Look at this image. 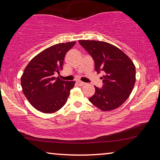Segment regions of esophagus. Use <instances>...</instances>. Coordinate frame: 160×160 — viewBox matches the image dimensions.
I'll list each match as a JSON object with an SVG mask.
<instances>
[{"mask_svg": "<svg viewBox=\"0 0 160 160\" xmlns=\"http://www.w3.org/2000/svg\"><path fill=\"white\" fill-rule=\"evenodd\" d=\"M78 85H79L80 86H84V85H86V83H85V82H81V81H78Z\"/></svg>", "mask_w": 160, "mask_h": 160, "instance_id": "esophagus-1", "label": "esophagus"}]
</instances>
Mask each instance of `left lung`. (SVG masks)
Listing matches in <instances>:
<instances>
[{
    "instance_id": "obj_1",
    "label": "left lung",
    "mask_w": 160,
    "mask_h": 160,
    "mask_svg": "<svg viewBox=\"0 0 160 160\" xmlns=\"http://www.w3.org/2000/svg\"><path fill=\"white\" fill-rule=\"evenodd\" d=\"M94 61V70L104 75L101 78L102 88H95L89 99L102 111L117 109L128 98L135 82V67L126 53L109 43L94 40H79Z\"/></svg>"
}]
</instances>
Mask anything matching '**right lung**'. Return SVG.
<instances>
[{"instance_id":"right-lung-1","label":"right lung","mask_w":160,"mask_h":160,"mask_svg":"<svg viewBox=\"0 0 160 160\" xmlns=\"http://www.w3.org/2000/svg\"><path fill=\"white\" fill-rule=\"evenodd\" d=\"M75 42L50 47L34 57L21 77V86L26 98L39 112L50 113L61 109L75 86V81L54 77L63 70V59Z\"/></svg>"}]
</instances>
